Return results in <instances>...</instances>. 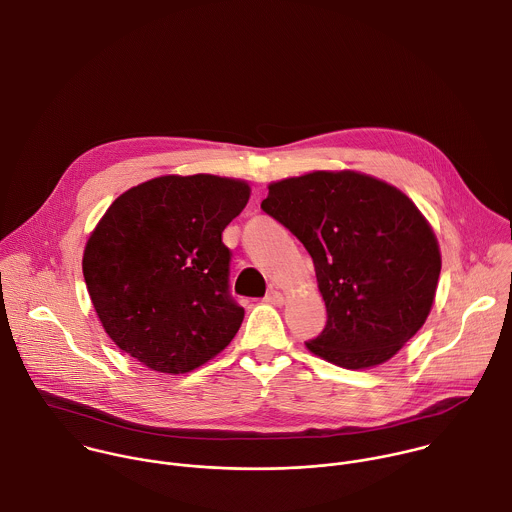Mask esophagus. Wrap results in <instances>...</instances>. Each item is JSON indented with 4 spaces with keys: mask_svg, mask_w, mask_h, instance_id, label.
Masks as SVG:
<instances>
[{
    "mask_svg": "<svg viewBox=\"0 0 512 512\" xmlns=\"http://www.w3.org/2000/svg\"><path fill=\"white\" fill-rule=\"evenodd\" d=\"M266 302H270V304H276V306H280V304H284V296L278 292V290H268V294H266V298H264Z\"/></svg>",
    "mask_w": 512,
    "mask_h": 512,
    "instance_id": "obj_1",
    "label": "esophagus"
}]
</instances>
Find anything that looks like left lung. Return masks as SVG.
Instances as JSON below:
<instances>
[{"instance_id": "left-lung-1", "label": "left lung", "mask_w": 512, "mask_h": 512, "mask_svg": "<svg viewBox=\"0 0 512 512\" xmlns=\"http://www.w3.org/2000/svg\"><path fill=\"white\" fill-rule=\"evenodd\" d=\"M260 208L312 256L328 318L310 352L358 370L386 362L420 330L440 252L400 190L356 172H312L272 184Z\"/></svg>"}]
</instances>
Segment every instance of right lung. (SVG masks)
I'll list each match as a JSON object with an SVG mask.
<instances>
[{
    "label": "right lung",
    "instance_id": "1",
    "mask_svg": "<svg viewBox=\"0 0 512 512\" xmlns=\"http://www.w3.org/2000/svg\"><path fill=\"white\" fill-rule=\"evenodd\" d=\"M250 198L246 182L162 176L124 192L92 232L84 278L108 336L138 362L190 372L236 336L224 228Z\"/></svg>",
    "mask_w": 512,
    "mask_h": 512
}]
</instances>
